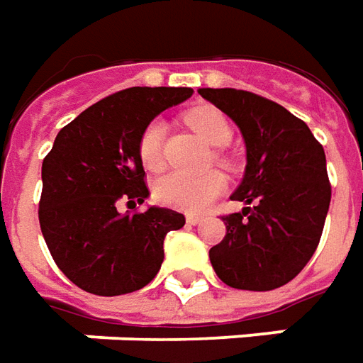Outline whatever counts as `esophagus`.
Listing matches in <instances>:
<instances>
[{"mask_svg":"<svg viewBox=\"0 0 363 363\" xmlns=\"http://www.w3.org/2000/svg\"><path fill=\"white\" fill-rule=\"evenodd\" d=\"M186 221H189L190 225H200V223L204 221V218H202V216H194V213H189V216H186Z\"/></svg>","mask_w":363,"mask_h":363,"instance_id":"1","label":"esophagus"}]
</instances>
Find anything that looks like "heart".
I'll list each match as a JSON object with an SVG mask.
<instances>
[{
  "label": "heart",
  "instance_id": "1",
  "mask_svg": "<svg viewBox=\"0 0 363 363\" xmlns=\"http://www.w3.org/2000/svg\"><path fill=\"white\" fill-rule=\"evenodd\" d=\"M189 126L196 132L208 145L223 147L231 140V126L223 112L213 106H198L186 114ZM165 126L161 120L150 122L140 135L138 151L145 169L157 171L163 163ZM225 190V179L220 173H208L202 177H190L182 173H169L155 182V198L161 204L171 206L184 212H202Z\"/></svg>",
  "mask_w": 363,
  "mask_h": 363
}]
</instances>
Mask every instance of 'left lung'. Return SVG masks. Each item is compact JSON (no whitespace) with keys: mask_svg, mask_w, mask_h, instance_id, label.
Here are the masks:
<instances>
[{"mask_svg":"<svg viewBox=\"0 0 363 363\" xmlns=\"http://www.w3.org/2000/svg\"><path fill=\"white\" fill-rule=\"evenodd\" d=\"M198 93L235 122L247 150L231 194L247 208L221 218L228 233L210 249V262L231 288H280L319 245L330 204L325 150L303 120L264 96L229 87Z\"/></svg>","mask_w":363,"mask_h":363,"instance_id":"obj_1","label":"left lung"}]
</instances>
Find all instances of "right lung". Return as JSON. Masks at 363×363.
<instances>
[{
    "label": "right lung",
    "mask_w": 363,
    "mask_h": 363,
    "mask_svg": "<svg viewBox=\"0 0 363 363\" xmlns=\"http://www.w3.org/2000/svg\"><path fill=\"white\" fill-rule=\"evenodd\" d=\"M192 96L190 87H132L99 101L56 135L43 161L38 220L52 259L75 286L122 296L157 276L169 231L184 216L150 206L120 213L118 202L143 204L138 143L157 114Z\"/></svg>",
    "instance_id": "add662e5"
}]
</instances>
